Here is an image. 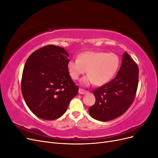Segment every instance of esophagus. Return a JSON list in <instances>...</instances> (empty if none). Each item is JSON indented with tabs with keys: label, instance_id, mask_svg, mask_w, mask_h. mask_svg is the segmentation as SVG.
I'll use <instances>...</instances> for the list:
<instances>
[{
	"label": "esophagus",
	"instance_id": "1",
	"mask_svg": "<svg viewBox=\"0 0 158 158\" xmlns=\"http://www.w3.org/2000/svg\"><path fill=\"white\" fill-rule=\"evenodd\" d=\"M78 92H79L80 94H86L88 92H87L86 90H85V89H84L80 88V89H79V91H78Z\"/></svg>",
	"mask_w": 158,
	"mask_h": 158
}]
</instances>
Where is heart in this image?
<instances>
[{
	"label": "heart",
	"mask_w": 158,
	"mask_h": 158,
	"mask_svg": "<svg viewBox=\"0 0 158 158\" xmlns=\"http://www.w3.org/2000/svg\"><path fill=\"white\" fill-rule=\"evenodd\" d=\"M119 64V57L113 52L87 51L79 55L78 59L70 60L67 69L73 80H78L87 71L88 75L82 82L84 85L94 82L98 85H102L113 78Z\"/></svg>",
	"instance_id": "heart-1"
}]
</instances>
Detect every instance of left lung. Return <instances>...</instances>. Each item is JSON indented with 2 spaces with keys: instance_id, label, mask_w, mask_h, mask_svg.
Masks as SVG:
<instances>
[{
  "instance_id": "obj_1",
  "label": "left lung",
  "mask_w": 158,
  "mask_h": 158,
  "mask_svg": "<svg viewBox=\"0 0 158 158\" xmlns=\"http://www.w3.org/2000/svg\"><path fill=\"white\" fill-rule=\"evenodd\" d=\"M138 66L127 52L116 77L93 91L95 103L89 108L92 118L109 121L125 113L135 100L138 85Z\"/></svg>"
}]
</instances>
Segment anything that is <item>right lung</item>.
Segmentation results:
<instances>
[{
  "label": "right lung",
  "instance_id": "1",
  "mask_svg": "<svg viewBox=\"0 0 158 158\" xmlns=\"http://www.w3.org/2000/svg\"><path fill=\"white\" fill-rule=\"evenodd\" d=\"M69 55L63 47L48 45L31 53L23 67L21 89L31 111L44 120L66 112L78 92L67 69Z\"/></svg>",
  "mask_w": 158,
  "mask_h": 158
}]
</instances>
